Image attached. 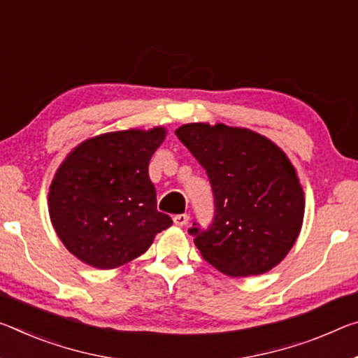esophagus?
<instances>
[{
    "mask_svg": "<svg viewBox=\"0 0 358 358\" xmlns=\"http://www.w3.org/2000/svg\"><path fill=\"white\" fill-rule=\"evenodd\" d=\"M188 221H189V215L186 213H178L173 217V223L177 226H186L188 224Z\"/></svg>",
    "mask_w": 358,
    "mask_h": 358,
    "instance_id": "1",
    "label": "esophagus"
}]
</instances>
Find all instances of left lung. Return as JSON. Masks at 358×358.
<instances>
[{
    "label": "left lung",
    "instance_id": "obj_1",
    "mask_svg": "<svg viewBox=\"0 0 358 358\" xmlns=\"http://www.w3.org/2000/svg\"><path fill=\"white\" fill-rule=\"evenodd\" d=\"M180 138L206 169L213 220L192 223L202 258L231 277L258 275L285 258L301 231L304 194L279 146L248 129L186 124Z\"/></svg>",
    "mask_w": 358,
    "mask_h": 358
}]
</instances>
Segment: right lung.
Returning a JSON list of instances; mask_svg holds the SVG:
<instances>
[{"label": "right lung", "instance_id": "add662e5", "mask_svg": "<svg viewBox=\"0 0 358 358\" xmlns=\"http://www.w3.org/2000/svg\"><path fill=\"white\" fill-rule=\"evenodd\" d=\"M166 129L122 130L86 140L57 170L49 213L57 236L76 258L99 269L126 264L172 224L157 212L150 159Z\"/></svg>", "mask_w": 358, "mask_h": 358}]
</instances>
